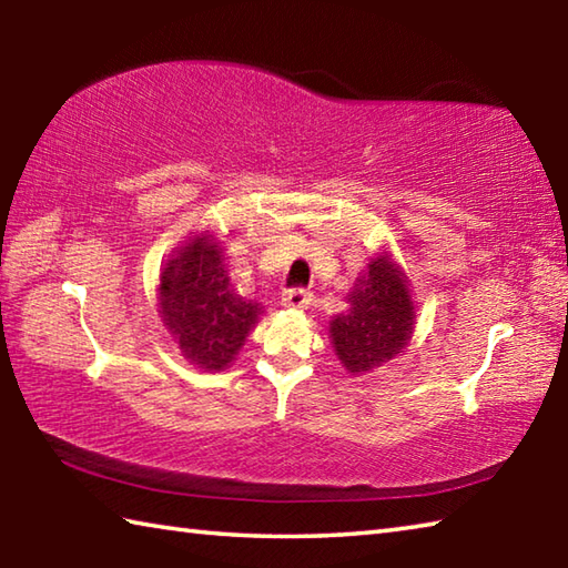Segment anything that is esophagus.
Segmentation results:
<instances>
[{
    "label": "esophagus",
    "mask_w": 568,
    "mask_h": 568,
    "mask_svg": "<svg viewBox=\"0 0 568 568\" xmlns=\"http://www.w3.org/2000/svg\"><path fill=\"white\" fill-rule=\"evenodd\" d=\"M311 301H313V293L305 291V287H291V291L283 293L285 307H307Z\"/></svg>",
    "instance_id": "obj_1"
}]
</instances>
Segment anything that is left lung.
<instances>
[{"label": "left lung", "instance_id": "8db88e82", "mask_svg": "<svg viewBox=\"0 0 568 568\" xmlns=\"http://www.w3.org/2000/svg\"><path fill=\"white\" fill-rule=\"evenodd\" d=\"M348 303L351 311L331 321L335 353L348 373H368L406 348L416 311L406 275L388 255L373 257Z\"/></svg>", "mask_w": 568, "mask_h": 568}]
</instances>
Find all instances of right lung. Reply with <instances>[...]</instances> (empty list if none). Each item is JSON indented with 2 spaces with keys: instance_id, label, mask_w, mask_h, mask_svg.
I'll use <instances>...</instances> for the list:
<instances>
[{
  "instance_id": "1",
  "label": "right lung",
  "mask_w": 568,
  "mask_h": 568,
  "mask_svg": "<svg viewBox=\"0 0 568 568\" xmlns=\"http://www.w3.org/2000/svg\"><path fill=\"white\" fill-rule=\"evenodd\" d=\"M160 307L182 355L205 371L227 368L261 315L257 303L233 291L220 245L207 235L182 245L162 267Z\"/></svg>"
}]
</instances>
